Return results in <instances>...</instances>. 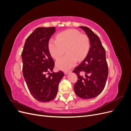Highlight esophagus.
<instances>
[{
  "instance_id": "esophagus-1",
  "label": "esophagus",
  "mask_w": 131,
  "mask_h": 131,
  "mask_svg": "<svg viewBox=\"0 0 131 131\" xmlns=\"http://www.w3.org/2000/svg\"><path fill=\"white\" fill-rule=\"evenodd\" d=\"M71 72H72V70H65V71H64V74H68V73H70Z\"/></svg>"
}]
</instances>
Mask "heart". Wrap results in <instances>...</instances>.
<instances>
[{"instance_id": "obj_1", "label": "heart", "mask_w": 131, "mask_h": 131, "mask_svg": "<svg viewBox=\"0 0 131 131\" xmlns=\"http://www.w3.org/2000/svg\"><path fill=\"white\" fill-rule=\"evenodd\" d=\"M89 47V38L74 29L62 31L57 35L56 39L51 38L48 42L50 53L55 59L62 56L65 49L67 54L56 63L57 68L62 70L74 67L77 59L82 60L88 52Z\"/></svg>"}]
</instances>
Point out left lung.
I'll return each instance as SVG.
<instances>
[{
	"instance_id": "8db88e82",
	"label": "left lung",
	"mask_w": 131,
	"mask_h": 131,
	"mask_svg": "<svg viewBox=\"0 0 131 131\" xmlns=\"http://www.w3.org/2000/svg\"><path fill=\"white\" fill-rule=\"evenodd\" d=\"M79 27L88 35L91 46L84 60L73 70L78 79L74 89L78 97L88 100L97 97L104 89L108 67L105 49L100 38L88 27ZM80 72L84 75H80Z\"/></svg>"
}]
</instances>
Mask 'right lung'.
Segmentation results:
<instances>
[{
    "label": "right lung",
    "instance_id": "1",
    "mask_svg": "<svg viewBox=\"0 0 131 131\" xmlns=\"http://www.w3.org/2000/svg\"><path fill=\"white\" fill-rule=\"evenodd\" d=\"M55 27H38L29 35L21 54L23 75L30 93L38 101L46 102L56 96L59 81L64 73L53 72L54 62L48 42ZM49 74L47 77L46 74Z\"/></svg>",
    "mask_w": 131,
    "mask_h": 131
}]
</instances>
